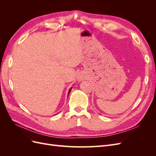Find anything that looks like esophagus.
Instances as JSON below:
<instances>
[{"mask_svg":"<svg viewBox=\"0 0 156 156\" xmlns=\"http://www.w3.org/2000/svg\"><path fill=\"white\" fill-rule=\"evenodd\" d=\"M83 79H84V77H83V75L82 74L80 73V74L78 75L77 80H78L79 81H83Z\"/></svg>","mask_w":156,"mask_h":156,"instance_id":"34e87169","label":"esophagus"}]
</instances>
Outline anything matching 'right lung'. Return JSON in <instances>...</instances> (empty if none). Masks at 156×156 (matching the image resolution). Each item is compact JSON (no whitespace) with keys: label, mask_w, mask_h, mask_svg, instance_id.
<instances>
[{"label":"right lung","mask_w":156,"mask_h":156,"mask_svg":"<svg viewBox=\"0 0 156 156\" xmlns=\"http://www.w3.org/2000/svg\"><path fill=\"white\" fill-rule=\"evenodd\" d=\"M72 87H71L70 88H69V91H68V96H69V93H70V92H71V90H72Z\"/></svg>","instance_id":"right-lung-1"}]
</instances>
